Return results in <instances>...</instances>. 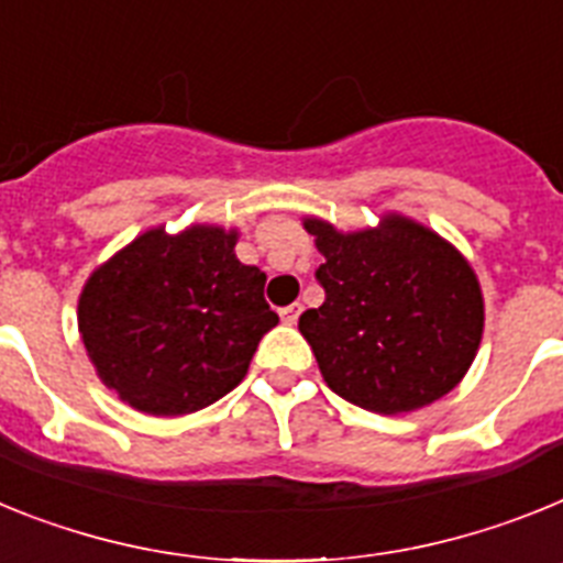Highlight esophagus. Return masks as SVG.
Segmentation results:
<instances>
[{
    "label": "esophagus",
    "instance_id": "obj_1",
    "mask_svg": "<svg viewBox=\"0 0 563 563\" xmlns=\"http://www.w3.org/2000/svg\"><path fill=\"white\" fill-rule=\"evenodd\" d=\"M302 314V306L300 302H291V306H286V309H280V320L288 322V325H295L297 320H300Z\"/></svg>",
    "mask_w": 563,
    "mask_h": 563
}]
</instances>
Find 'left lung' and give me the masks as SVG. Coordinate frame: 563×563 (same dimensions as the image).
I'll return each mask as SVG.
<instances>
[{"instance_id": "left-lung-1", "label": "left lung", "mask_w": 563, "mask_h": 563, "mask_svg": "<svg viewBox=\"0 0 563 563\" xmlns=\"http://www.w3.org/2000/svg\"><path fill=\"white\" fill-rule=\"evenodd\" d=\"M325 257L320 309L302 311L300 334L334 394L397 417L451 394L482 345L485 297L462 252L408 214L340 232L302 218Z\"/></svg>"}]
</instances>
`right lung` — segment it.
<instances>
[{"label":"right lung","instance_id":"add662e5","mask_svg":"<svg viewBox=\"0 0 563 563\" xmlns=\"http://www.w3.org/2000/svg\"><path fill=\"white\" fill-rule=\"evenodd\" d=\"M238 229L166 227L92 268L78 295V334L101 383L150 417H184L238 388L257 342L280 317L266 275L234 254Z\"/></svg>","mask_w":563,"mask_h":563}]
</instances>
